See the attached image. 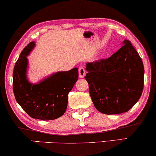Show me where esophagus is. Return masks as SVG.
<instances>
[{
	"instance_id": "obj_1",
	"label": "esophagus",
	"mask_w": 156,
	"mask_h": 156,
	"mask_svg": "<svg viewBox=\"0 0 156 156\" xmlns=\"http://www.w3.org/2000/svg\"><path fill=\"white\" fill-rule=\"evenodd\" d=\"M85 74H86V70L84 67H80L79 69V76H80V78H84L85 76Z\"/></svg>"
}]
</instances>
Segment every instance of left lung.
I'll list each match as a JSON object with an SVG mask.
<instances>
[{
    "mask_svg": "<svg viewBox=\"0 0 156 156\" xmlns=\"http://www.w3.org/2000/svg\"><path fill=\"white\" fill-rule=\"evenodd\" d=\"M106 59L86 64L85 80L96 108L104 114L126 112L141 96L144 67L141 58L131 42Z\"/></svg>",
    "mask_w": 156,
    "mask_h": 156,
    "instance_id": "1",
    "label": "left lung"
}]
</instances>
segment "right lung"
I'll use <instances>...</instances> for the list:
<instances>
[{
    "mask_svg": "<svg viewBox=\"0 0 156 156\" xmlns=\"http://www.w3.org/2000/svg\"><path fill=\"white\" fill-rule=\"evenodd\" d=\"M35 46L31 42L23 49L15 65L12 88L17 102L33 119L48 121L62 116L67 107L68 94L78 80V68L57 72L33 84L27 77V56Z\"/></svg>",
    "mask_w": 156,
    "mask_h": 156,
    "instance_id": "1",
    "label": "right lung"
}]
</instances>
